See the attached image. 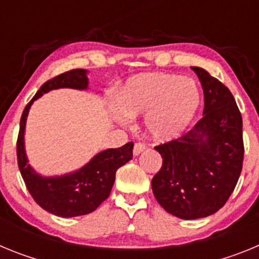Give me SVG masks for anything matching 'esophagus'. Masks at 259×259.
Listing matches in <instances>:
<instances>
[{
    "mask_svg": "<svg viewBox=\"0 0 259 259\" xmlns=\"http://www.w3.org/2000/svg\"><path fill=\"white\" fill-rule=\"evenodd\" d=\"M146 149V145L143 143H136L134 146V155H139Z\"/></svg>",
    "mask_w": 259,
    "mask_h": 259,
    "instance_id": "obj_1",
    "label": "esophagus"
}]
</instances>
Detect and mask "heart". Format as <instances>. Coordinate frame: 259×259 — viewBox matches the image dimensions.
<instances>
[{"label":"heart","instance_id":"b5f03b06","mask_svg":"<svg viewBox=\"0 0 259 259\" xmlns=\"http://www.w3.org/2000/svg\"><path fill=\"white\" fill-rule=\"evenodd\" d=\"M201 105V89L182 75L152 72L128 80L119 95V120L145 113L144 127L155 141L179 137L193 122Z\"/></svg>","mask_w":259,"mask_h":259}]
</instances>
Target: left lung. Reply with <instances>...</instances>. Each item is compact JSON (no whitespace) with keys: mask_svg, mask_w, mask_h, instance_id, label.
I'll list each match as a JSON object with an SVG mask.
<instances>
[{"mask_svg":"<svg viewBox=\"0 0 259 259\" xmlns=\"http://www.w3.org/2000/svg\"><path fill=\"white\" fill-rule=\"evenodd\" d=\"M192 70L203 89V116L182 137L155 146L163 162L152 180L158 203L187 221L227 202L244 161L242 118L232 93L206 70Z\"/></svg>","mask_w":259,"mask_h":259,"instance_id":"8db88e82","label":"left lung"}]
</instances>
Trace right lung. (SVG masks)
I'll return each instance as SVG.
<instances>
[{"label":"right lung","mask_w":259,"mask_h":259,"mask_svg":"<svg viewBox=\"0 0 259 259\" xmlns=\"http://www.w3.org/2000/svg\"><path fill=\"white\" fill-rule=\"evenodd\" d=\"M58 88L87 89V70L75 68L48 80L24 107L17 141L18 166L27 189L37 205L62 218H71L95 211L109 197L116 170L132 159L134 143L98 153L85 166L66 175L45 178L36 172L28 163L24 149L27 115L35 100L52 89Z\"/></svg>","instance_id":"add662e5"}]
</instances>
